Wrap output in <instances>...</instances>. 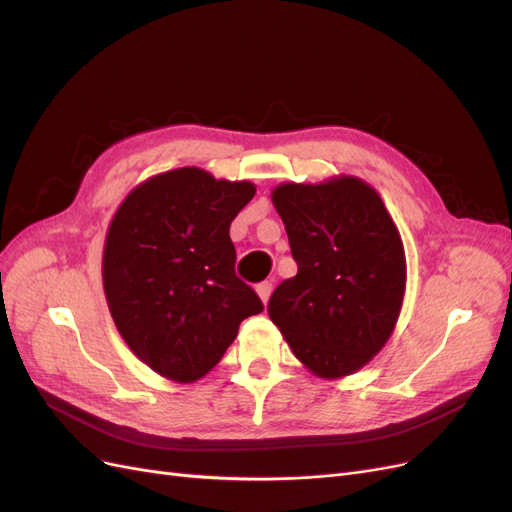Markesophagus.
<instances>
[{
	"mask_svg": "<svg viewBox=\"0 0 512 512\" xmlns=\"http://www.w3.org/2000/svg\"><path fill=\"white\" fill-rule=\"evenodd\" d=\"M271 290H273V284H271V282H262V284L256 286L258 297H260V301L265 303V305H267V301H269V297H271Z\"/></svg>",
	"mask_w": 512,
	"mask_h": 512,
	"instance_id": "34e87169",
	"label": "esophagus"
}]
</instances>
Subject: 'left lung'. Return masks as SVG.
Returning a JSON list of instances; mask_svg holds the SVG:
<instances>
[{"mask_svg":"<svg viewBox=\"0 0 512 512\" xmlns=\"http://www.w3.org/2000/svg\"><path fill=\"white\" fill-rule=\"evenodd\" d=\"M297 275L267 312L292 354L324 380L365 367L389 342L406 294V252L380 194L359 177L271 192Z\"/></svg>","mask_w":512,"mask_h":512,"instance_id":"left-lung-1","label":"left lung"}]
</instances>
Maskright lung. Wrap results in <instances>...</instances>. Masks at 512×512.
<instances>
[{"label": "right lung", "instance_id": "add662e5", "mask_svg": "<svg viewBox=\"0 0 512 512\" xmlns=\"http://www.w3.org/2000/svg\"><path fill=\"white\" fill-rule=\"evenodd\" d=\"M256 194L252 181L183 166L141 181L106 230L102 286L123 342L162 378H205L262 312L235 275L230 222Z\"/></svg>", "mask_w": 512, "mask_h": 512}]
</instances>
